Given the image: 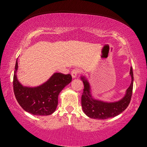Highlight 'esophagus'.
I'll list each match as a JSON object with an SVG mask.
<instances>
[{"label": "esophagus", "instance_id": "obj_1", "mask_svg": "<svg viewBox=\"0 0 147 147\" xmlns=\"http://www.w3.org/2000/svg\"><path fill=\"white\" fill-rule=\"evenodd\" d=\"M79 72H80V70L78 69H74L72 70V71H71L72 78H76L78 76V74H79Z\"/></svg>", "mask_w": 147, "mask_h": 147}]
</instances>
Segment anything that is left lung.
<instances>
[{
	"instance_id": "8db88e82",
	"label": "left lung",
	"mask_w": 147,
	"mask_h": 147,
	"mask_svg": "<svg viewBox=\"0 0 147 147\" xmlns=\"http://www.w3.org/2000/svg\"><path fill=\"white\" fill-rule=\"evenodd\" d=\"M130 74L132 79L131 84L126 90L125 96L119 101L114 102H103L92 98L89 82L85 76H82L81 80L84 85L82 96V106L84 113L91 118L101 120L114 117L122 113L128 107L132 97L134 80L132 67H130Z\"/></svg>"
}]
</instances>
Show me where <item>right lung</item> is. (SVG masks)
<instances>
[{
	"mask_svg": "<svg viewBox=\"0 0 147 147\" xmlns=\"http://www.w3.org/2000/svg\"><path fill=\"white\" fill-rule=\"evenodd\" d=\"M13 76V90L19 105L33 115L47 116L55 111L58 96L62 90L71 82L70 74L55 73L45 83L35 88L23 86L18 81L16 61Z\"/></svg>",
	"mask_w": 147,
	"mask_h": 147,
	"instance_id": "1",
	"label": "right lung"
}]
</instances>
